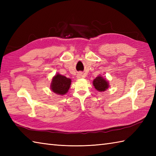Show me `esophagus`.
Listing matches in <instances>:
<instances>
[{"mask_svg": "<svg viewBox=\"0 0 156 156\" xmlns=\"http://www.w3.org/2000/svg\"><path fill=\"white\" fill-rule=\"evenodd\" d=\"M83 77V75H82V73H79V74L77 75V78H81Z\"/></svg>", "mask_w": 156, "mask_h": 156, "instance_id": "1", "label": "esophagus"}]
</instances>
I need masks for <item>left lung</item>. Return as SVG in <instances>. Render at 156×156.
Instances as JSON below:
<instances>
[{
  "mask_svg": "<svg viewBox=\"0 0 156 156\" xmlns=\"http://www.w3.org/2000/svg\"><path fill=\"white\" fill-rule=\"evenodd\" d=\"M94 88L99 92H103L108 87V82L101 76H98L93 81Z\"/></svg>",
  "mask_w": 156,
  "mask_h": 156,
  "instance_id": "left-lung-1",
  "label": "left lung"
}]
</instances>
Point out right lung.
<instances>
[{"instance_id": "add662e5", "label": "right lung", "mask_w": 156, "mask_h": 156, "mask_svg": "<svg viewBox=\"0 0 156 156\" xmlns=\"http://www.w3.org/2000/svg\"><path fill=\"white\" fill-rule=\"evenodd\" d=\"M70 84V79L58 74L52 79L51 89L56 94H65L69 90Z\"/></svg>"}]
</instances>
